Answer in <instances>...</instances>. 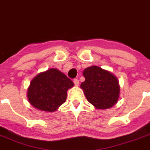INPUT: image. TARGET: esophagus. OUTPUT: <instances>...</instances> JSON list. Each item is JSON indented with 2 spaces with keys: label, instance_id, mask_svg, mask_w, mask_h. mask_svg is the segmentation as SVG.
<instances>
[{
  "label": "esophagus",
  "instance_id": "esophagus-1",
  "mask_svg": "<svg viewBox=\"0 0 150 150\" xmlns=\"http://www.w3.org/2000/svg\"><path fill=\"white\" fill-rule=\"evenodd\" d=\"M73 82H74V83H75V85L76 86H78V85H79V81H78V79H74Z\"/></svg>",
  "mask_w": 150,
  "mask_h": 150
}]
</instances>
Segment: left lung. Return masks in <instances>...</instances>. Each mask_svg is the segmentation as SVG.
Segmentation results:
<instances>
[{
	"mask_svg": "<svg viewBox=\"0 0 150 150\" xmlns=\"http://www.w3.org/2000/svg\"><path fill=\"white\" fill-rule=\"evenodd\" d=\"M85 81L81 84L88 101L98 110L111 108L117 102L120 86L117 78L97 66L86 68L83 72Z\"/></svg>",
	"mask_w": 150,
	"mask_h": 150,
	"instance_id": "obj_1",
	"label": "left lung"
}]
</instances>
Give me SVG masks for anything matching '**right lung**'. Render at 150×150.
Masks as SVG:
<instances>
[{"label":"right lung","instance_id":"right-lung-1","mask_svg":"<svg viewBox=\"0 0 150 150\" xmlns=\"http://www.w3.org/2000/svg\"><path fill=\"white\" fill-rule=\"evenodd\" d=\"M73 86V82L65 74L57 69H50L31 81L28 100L35 108L52 112L66 101L67 90Z\"/></svg>","mask_w":150,"mask_h":150}]
</instances>
